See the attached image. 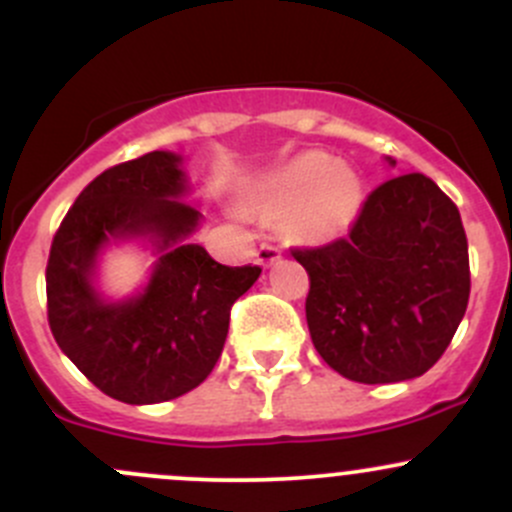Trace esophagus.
Here are the masks:
<instances>
[{
    "instance_id": "34e87169",
    "label": "esophagus",
    "mask_w": 512,
    "mask_h": 512,
    "mask_svg": "<svg viewBox=\"0 0 512 512\" xmlns=\"http://www.w3.org/2000/svg\"><path fill=\"white\" fill-rule=\"evenodd\" d=\"M255 257H257V265L272 267L277 260H282V252L277 250V247H272V245H262L260 250H257Z\"/></svg>"
}]
</instances>
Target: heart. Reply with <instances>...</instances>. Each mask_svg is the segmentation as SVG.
Instances as JSON below:
<instances>
[{"label": "heart", "instance_id": "obj_1", "mask_svg": "<svg viewBox=\"0 0 512 512\" xmlns=\"http://www.w3.org/2000/svg\"><path fill=\"white\" fill-rule=\"evenodd\" d=\"M250 203L267 218H287V232L307 245L347 235L364 208V183L324 151H304L267 173Z\"/></svg>", "mask_w": 512, "mask_h": 512}]
</instances>
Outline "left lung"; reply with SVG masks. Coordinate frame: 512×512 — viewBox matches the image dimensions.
Instances as JSON below:
<instances>
[{
    "instance_id": "1",
    "label": "left lung",
    "mask_w": 512,
    "mask_h": 512,
    "mask_svg": "<svg viewBox=\"0 0 512 512\" xmlns=\"http://www.w3.org/2000/svg\"><path fill=\"white\" fill-rule=\"evenodd\" d=\"M292 255L309 272L314 349L359 384L426 374L466 314L471 272L461 213L421 173L379 185L347 240Z\"/></svg>"
}]
</instances>
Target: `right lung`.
I'll return each mask as SVG.
<instances>
[{"label": "right lung", "mask_w": 512, "mask_h": 512, "mask_svg": "<svg viewBox=\"0 0 512 512\" xmlns=\"http://www.w3.org/2000/svg\"><path fill=\"white\" fill-rule=\"evenodd\" d=\"M185 158L153 151L91 180L51 242L49 327L61 352L123 404L178 399L208 379L225 347L230 307L260 267L215 262L190 237L203 215L185 203ZM138 244L152 252L147 282L126 298L102 292V260Z\"/></svg>", "instance_id": "right-lung-1"}]
</instances>
